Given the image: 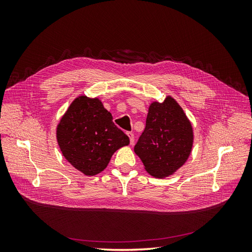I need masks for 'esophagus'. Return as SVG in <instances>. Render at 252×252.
<instances>
[{"mask_svg": "<svg viewBox=\"0 0 252 252\" xmlns=\"http://www.w3.org/2000/svg\"><path fill=\"white\" fill-rule=\"evenodd\" d=\"M127 135L129 136V140H130V144L132 145L134 143V134L132 132H127Z\"/></svg>", "mask_w": 252, "mask_h": 252, "instance_id": "34e87169", "label": "esophagus"}]
</instances>
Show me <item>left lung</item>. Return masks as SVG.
<instances>
[{
    "label": "left lung",
    "mask_w": 252,
    "mask_h": 252,
    "mask_svg": "<svg viewBox=\"0 0 252 252\" xmlns=\"http://www.w3.org/2000/svg\"><path fill=\"white\" fill-rule=\"evenodd\" d=\"M193 144L192 126L184 110L171 96L151 103L146 127L134 146L146 171L163 179L185 164Z\"/></svg>",
    "instance_id": "left-lung-1"
}]
</instances>
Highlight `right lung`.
Listing matches in <instances>:
<instances>
[{"instance_id":"1","label":"right lung","mask_w":252,"mask_h":252,"mask_svg":"<svg viewBox=\"0 0 252 252\" xmlns=\"http://www.w3.org/2000/svg\"><path fill=\"white\" fill-rule=\"evenodd\" d=\"M57 140L65 158L85 175L107 167L112 155L129 144L97 97L78 96L57 127Z\"/></svg>"}]
</instances>
